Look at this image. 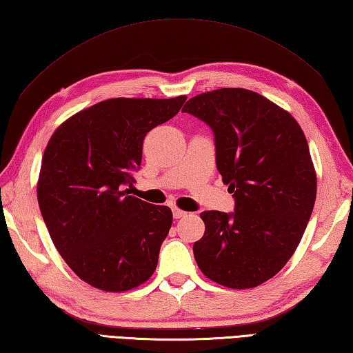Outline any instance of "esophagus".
<instances>
[{
	"instance_id": "obj_1",
	"label": "esophagus",
	"mask_w": 353,
	"mask_h": 353,
	"mask_svg": "<svg viewBox=\"0 0 353 353\" xmlns=\"http://www.w3.org/2000/svg\"><path fill=\"white\" fill-rule=\"evenodd\" d=\"M172 212H174V218H181V216H184L185 215V212L184 210H181V209H174V210H172Z\"/></svg>"
}]
</instances>
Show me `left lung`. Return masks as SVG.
I'll return each mask as SVG.
<instances>
[{
    "instance_id": "obj_1",
    "label": "left lung",
    "mask_w": 353,
    "mask_h": 353,
    "mask_svg": "<svg viewBox=\"0 0 353 353\" xmlns=\"http://www.w3.org/2000/svg\"><path fill=\"white\" fill-rule=\"evenodd\" d=\"M183 112L214 132L216 169L235 198L232 214H201L198 268L225 288H256L294 255L314 210L316 175L307 139L289 112L248 89L205 92Z\"/></svg>"
}]
</instances>
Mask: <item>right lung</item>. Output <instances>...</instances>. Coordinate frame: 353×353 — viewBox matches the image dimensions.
Here are the masks:
<instances>
[{"label": "right lung", "instance_id": "1", "mask_svg": "<svg viewBox=\"0 0 353 353\" xmlns=\"http://www.w3.org/2000/svg\"><path fill=\"white\" fill-rule=\"evenodd\" d=\"M185 97L112 98L78 112L52 135L38 179V204L69 268L104 292L149 280L172 225L168 205L130 196L149 130L174 118Z\"/></svg>", "mask_w": 353, "mask_h": 353}]
</instances>
